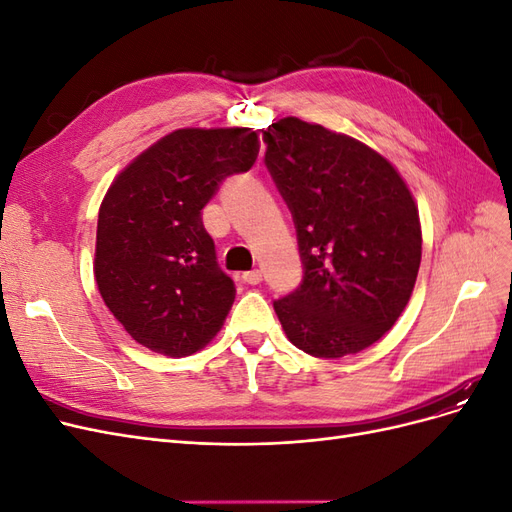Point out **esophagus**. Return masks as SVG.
I'll use <instances>...</instances> for the list:
<instances>
[{
    "label": "esophagus",
    "mask_w": 512,
    "mask_h": 512,
    "mask_svg": "<svg viewBox=\"0 0 512 512\" xmlns=\"http://www.w3.org/2000/svg\"><path fill=\"white\" fill-rule=\"evenodd\" d=\"M243 282L250 284V286L260 284V282H262V271H260V269H252V271L243 273Z\"/></svg>",
    "instance_id": "1"
}]
</instances>
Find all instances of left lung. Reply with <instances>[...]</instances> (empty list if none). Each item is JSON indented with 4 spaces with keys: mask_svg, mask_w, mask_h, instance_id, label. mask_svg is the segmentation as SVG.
<instances>
[{
    "mask_svg": "<svg viewBox=\"0 0 512 512\" xmlns=\"http://www.w3.org/2000/svg\"><path fill=\"white\" fill-rule=\"evenodd\" d=\"M262 138L303 260L301 286L275 314L290 344L318 359L361 352L393 329L421 267L408 183L382 153L320 123L284 117Z\"/></svg>",
    "mask_w": 512,
    "mask_h": 512,
    "instance_id": "1",
    "label": "left lung"
}]
</instances>
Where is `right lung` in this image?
<instances>
[{"mask_svg":"<svg viewBox=\"0 0 512 512\" xmlns=\"http://www.w3.org/2000/svg\"><path fill=\"white\" fill-rule=\"evenodd\" d=\"M252 128H181L136 156L106 190L94 275L104 305L138 344L190 356L235 301L200 211L222 179L258 158Z\"/></svg>","mask_w":512,"mask_h":512,"instance_id":"add662e5","label":"right lung"}]
</instances>
